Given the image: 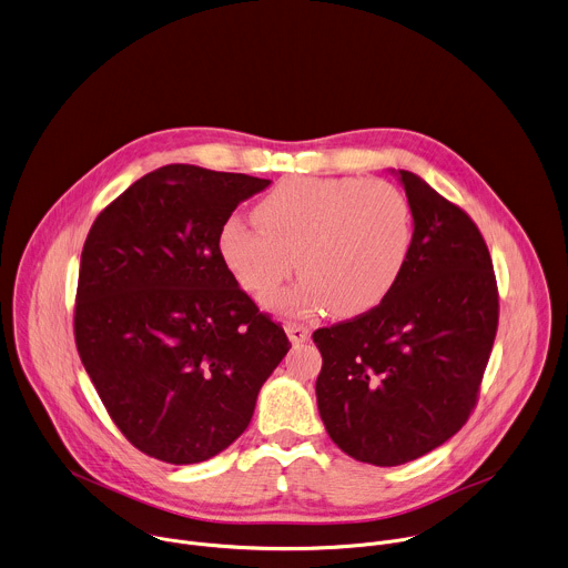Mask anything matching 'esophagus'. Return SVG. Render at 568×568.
<instances>
[{"mask_svg": "<svg viewBox=\"0 0 568 568\" xmlns=\"http://www.w3.org/2000/svg\"><path fill=\"white\" fill-rule=\"evenodd\" d=\"M285 332H287V336H290V341L294 343V345H298V343H305L307 338H310V327H305V325H301V323H294V321H287L285 323Z\"/></svg>", "mask_w": 568, "mask_h": 568, "instance_id": "1", "label": "esophagus"}]
</instances>
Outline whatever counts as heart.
I'll list each match as a JSON object with an SVG mask.
<instances>
[{
    "instance_id": "obj_1",
    "label": "heart",
    "mask_w": 568,
    "mask_h": 568,
    "mask_svg": "<svg viewBox=\"0 0 568 568\" xmlns=\"http://www.w3.org/2000/svg\"><path fill=\"white\" fill-rule=\"evenodd\" d=\"M256 219L230 216L219 254L258 301L296 267L303 278L276 301L292 314L327 305L334 316L352 318L374 310L396 287L414 243L405 194L381 179L294 176L258 201Z\"/></svg>"
}]
</instances>
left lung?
<instances>
[{
  "label": "left lung",
  "mask_w": 568,
  "mask_h": 568,
  "mask_svg": "<svg viewBox=\"0 0 568 568\" xmlns=\"http://www.w3.org/2000/svg\"><path fill=\"white\" fill-rule=\"evenodd\" d=\"M407 194L414 243L389 296L314 332L316 403L354 460L398 467L467 423L498 329V287L476 223L425 179L392 170Z\"/></svg>",
  "instance_id": "1"
}]
</instances>
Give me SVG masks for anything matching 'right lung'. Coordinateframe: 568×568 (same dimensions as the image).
<instances>
[{
	"instance_id": "add662e5",
	"label": "right lung",
	"mask_w": 568,
	"mask_h": 568,
	"mask_svg": "<svg viewBox=\"0 0 568 568\" xmlns=\"http://www.w3.org/2000/svg\"><path fill=\"white\" fill-rule=\"evenodd\" d=\"M270 183L163 165L119 194L83 243L77 352L121 434L161 463L227 449L292 347L219 254L221 225Z\"/></svg>"
}]
</instances>
